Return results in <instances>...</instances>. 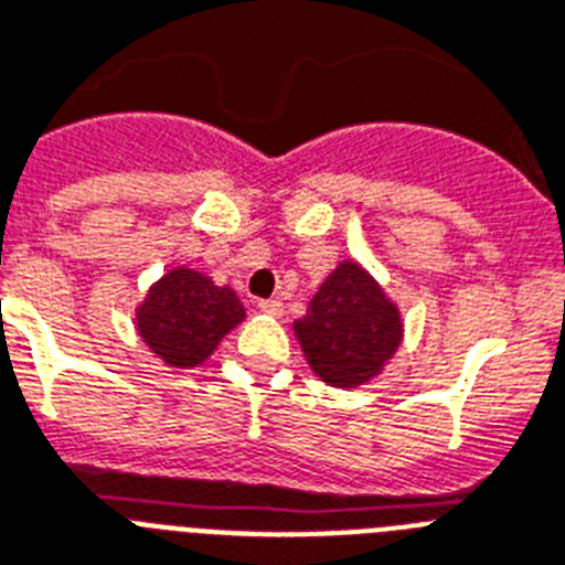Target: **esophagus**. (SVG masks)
<instances>
[{"label":"esophagus","mask_w":565,"mask_h":565,"mask_svg":"<svg viewBox=\"0 0 565 565\" xmlns=\"http://www.w3.org/2000/svg\"><path fill=\"white\" fill-rule=\"evenodd\" d=\"M258 310L264 312V316H273V319H278L284 312V305L278 301V298H264V301H258Z\"/></svg>","instance_id":"34e87169"}]
</instances>
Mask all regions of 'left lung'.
Segmentation results:
<instances>
[{"label": "left lung", "mask_w": 565, "mask_h": 565, "mask_svg": "<svg viewBox=\"0 0 565 565\" xmlns=\"http://www.w3.org/2000/svg\"><path fill=\"white\" fill-rule=\"evenodd\" d=\"M310 371L333 387H362L405 339L399 305L359 260H339L292 324Z\"/></svg>", "instance_id": "left-lung-1"}]
</instances>
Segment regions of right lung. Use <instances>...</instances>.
Returning a JSON list of instances; mask_svg holds the SVG:
<instances>
[{
  "mask_svg": "<svg viewBox=\"0 0 565 565\" xmlns=\"http://www.w3.org/2000/svg\"><path fill=\"white\" fill-rule=\"evenodd\" d=\"M246 319L230 284L217 287L210 275L172 267L151 284L135 310L137 335L166 367H201L221 339Z\"/></svg>",
  "mask_w": 565,
  "mask_h": 565,
  "instance_id": "add662e5",
  "label": "right lung"
}]
</instances>
